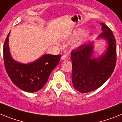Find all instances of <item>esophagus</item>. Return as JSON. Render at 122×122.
<instances>
[{
	"label": "esophagus",
	"mask_w": 122,
	"mask_h": 122,
	"mask_svg": "<svg viewBox=\"0 0 122 122\" xmlns=\"http://www.w3.org/2000/svg\"><path fill=\"white\" fill-rule=\"evenodd\" d=\"M69 59V57L67 56V55H63V56H61V60H66V59Z\"/></svg>",
	"instance_id": "34e87169"
}]
</instances>
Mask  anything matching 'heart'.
I'll use <instances>...</instances> for the list:
<instances>
[{
  "label": "heart",
  "instance_id": "heart-1",
  "mask_svg": "<svg viewBox=\"0 0 122 122\" xmlns=\"http://www.w3.org/2000/svg\"><path fill=\"white\" fill-rule=\"evenodd\" d=\"M89 33L87 31H84L81 33V35L79 38L77 39L76 41H75V43H74V45L76 46H77L80 45L85 40V39L87 38L89 36Z\"/></svg>",
  "mask_w": 122,
  "mask_h": 122
}]
</instances>
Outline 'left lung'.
<instances>
[{"label":"left lung","mask_w":122,"mask_h":122,"mask_svg":"<svg viewBox=\"0 0 122 122\" xmlns=\"http://www.w3.org/2000/svg\"><path fill=\"white\" fill-rule=\"evenodd\" d=\"M99 38L107 41L105 54L92 58L93 44L81 45L71 53L72 60V81L75 89L82 93L89 92L104 84L113 73L117 61V46L112 31L104 23Z\"/></svg>","instance_id":"left-lung-1"}]
</instances>
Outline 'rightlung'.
I'll return each mask as SVG.
<instances>
[{"label": "right lung", "mask_w": 122, "mask_h": 122, "mask_svg": "<svg viewBox=\"0 0 122 122\" xmlns=\"http://www.w3.org/2000/svg\"><path fill=\"white\" fill-rule=\"evenodd\" d=\"M9 33L4 42L3 53L6 72L12 82L22 91L35 92L43 88L50 74L60 61L61 55H45L31 63L22 64L11 56L9 47Z\"/></svg>", "instance_id": "add662e5"}]
</instances>
